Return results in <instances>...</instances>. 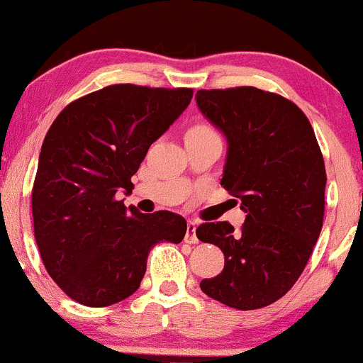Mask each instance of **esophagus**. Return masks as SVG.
Segmentation results:
<instances>
[{
  "mask_svg": "<svg viewBox=\"0 0 363 363\" xmlns=\"http://www.w3.org/2000/svg\"><path fill=\"white\" fill-rule=\"evenodd\" d=\"M196 227H198V222H194V220H189V222H187V232L184 237L187 244H196L199 240L198 237H196Z\"/></svg>",
  "mask_w": 363,
  "mask_h": 363,
  "instance_id": "34e87169",
  "label": "esophagus"
}]
</instances>
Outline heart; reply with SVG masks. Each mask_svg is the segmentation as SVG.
<instances>
[{"label": "heart", "instance_id": "1", "mask_svg": "<svg viewBox=\"0 0 363 363\" xmlns=\"http://www.w3.org/2000/svg\"><path fill=\"white\" fill-rule=\"evenodd\" d=\"M191 131H194V133H215L213 129H211L210 126H206V124H198V126H194L193 129H191Z\"/></svg>", "mask_w": 363, "mask_h": 363}]
</instances>
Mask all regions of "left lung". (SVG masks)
<instances>
[{
    "label": "left lung",
    "mask_w": 363,
    "mask_h": 363,
    "mask_svg": "<svg viewBox=\"0 0 363 363\" xmlns=\"http://www.w3.org/2000/svg\"><path fill=\"white\" fill-rule=\"evenodd\" d=\"M196 104L227 140L220 184L245 213L239 232L227 222L196 228L225 256L223 272L199 286L234 309H261L294 286L319 239L323 153L309 119L281 95L254 86L198 90Z\"/></svg>",
    "instance_id": "obj_1"
}]
</instances>
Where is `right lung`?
Here are the masks:
<instances>
[{
    "instance_id": "1",
    "label": "right lung",
    "mask_w": 363,
    "mask_h": 363,
    "mask_svg": "<svg viewBox=\"0 0 363 363\" xmlns=\"http://www.w3.org/2000/svg\"><path fill=\"white\" fill-rule=\"evenodd\" d=\"M193 99L191 89L111 85L69 104L40 148L32 189L35 240L45 269L68 297L89 307L138 290L148 252L179 244L186 220L124 206L150 145Z\"/></svg>"
}]
</instances>
